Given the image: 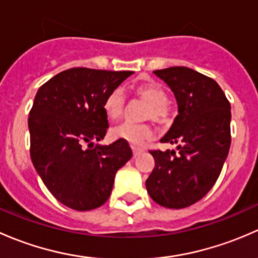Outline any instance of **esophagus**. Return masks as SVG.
<instances>
[{
  "instance_id": "1",
  "label": "esophagus",
  "mask_w": 258,
  "mask_h": 258,
  "mask_svg": "<svg viewBox=\"0 0 258 258\" xmlns=\"http://www.w3.org/2000/svg\"><path fill=\"white\" fill-rule=\"evenodd\" d=\"M142 148H139V147H136V146H132V152H134V157H137V156L140 155V153L142 152Z\"/></svg>"
}]
</instances>
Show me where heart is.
I'll return each mask as SVG.
<instances>
[{
	"label": "heart",
	"instance_id": "1",
	"mask_svg": "<svg viewBox=\"0 0 258 258\" xmlns=\"http://www.w3.org/2000/svg\"><path fill=\"white\" fill-rule=\"evenodd\" d=\"M135 96L147 102L145 117L158 123H167L170 121L171 111L168 106V96L165 88L155 81H144L131 87ZM126 97L119 88H114L105 98L103 110L110 119H116L123 113ZM112 136L117 140H123L132 146L145 145L153 136V130L147 123H132L122 122L112 128Z\"/></svg>",
	"mask_w": 258,
	"mask_h": 258
}]
</instances>
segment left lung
I'll use <instances>...</instances> for the list:
<instances>
[{"label": "left lung", "instance_id": "obj_1", "mask_svg": "<svg viewBox=\"0 0 258 258\" xmlns=\"http://www.w3.org/2000/svg\"><path fill=\"white\" fill-rule=\"evenodd\" d=\"M153 74L175 95L178 114L163 144L178 152L150 151L155 168L146 181L148 195L168 209L196 204L220 176L231 145V106L215 80L188 69L168 67Z\"/></svg>", "mask_w": 258, "mask_h": 258}]
</instances>
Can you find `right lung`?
Segmentation results:
<instances>
[{
	"mask_svg": "<svg viewBox=\"0 0 258 258\" xmlns=\"http://www.w3.org/2000/svg\"><path fill=\"white\" fill-rule=\"evenodd\" d=\"M132 74L76 67L59 72L36 93L28 117L31 160L48 191L70 209L102 206L116 172L132 157L123 140L85 148L106 136V96Z\"/></svg>",
	"mask_w": 258,
	"mask_h": 258,
	"instance_id": "obj_1",
	"label": "right lung"
}]
</instances>
